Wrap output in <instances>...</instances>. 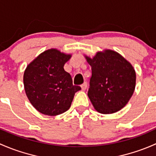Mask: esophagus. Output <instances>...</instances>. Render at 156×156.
<instances>
[{"mask_svg": "<svg viewBox=\"0 0 156 156\" xmlns=\"http://www.w3.org/2000/svg\"><path fill=\"white\" fill-rule=\"evenodd\" d=\"M81 88L82 90H86V88H87V83H86V82H84V83L81 85Z\"/></svg>", "mask_w": 156, "mask_h": 156, "instance_id": "esophagus-1", "label": "esophagus"}]
</instances>
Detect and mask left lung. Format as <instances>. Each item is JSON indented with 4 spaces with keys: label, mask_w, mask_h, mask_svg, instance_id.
<instances>
[{
    "label": "left lung",
    "mask_w": 156,
    "mask_h": 156,
    "mask_svg": "<svg viewBox=\"0 0 156 156\" xmlns=\"http://www.w3.org/2000/svg\"><path fill=\"white\" fill-rule=\"evenodd\" d=\"M91 67L88 95L94 109L104 114L113 113L126 105L134 93L136 73L132 65L112 50L86 56Z\"/></svg>",
    "instance_id": "1"
}]
</instances>
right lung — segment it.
<instances>
[{"instance_id":"obj_1","label":"right lung","mask_w":156,"mask_h":156,"mask_svg":"<svg viewBox=\"0 0 156 156\" xmlns=\"http://www.w3.org/2000/svg\"><path fill=\"white\" fill-rule=\"evenodd\" d=\"M70 55L51 49L41 53L24 73V86L28 100L40 113L56 115L70 108L80 86H73L71 76L64 69Z\"/></svg>"}]
</instances>
